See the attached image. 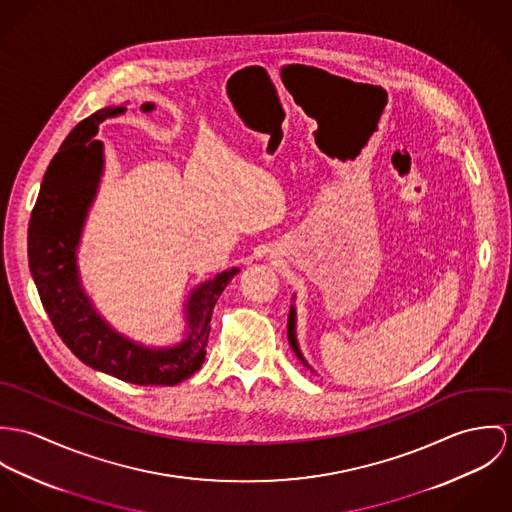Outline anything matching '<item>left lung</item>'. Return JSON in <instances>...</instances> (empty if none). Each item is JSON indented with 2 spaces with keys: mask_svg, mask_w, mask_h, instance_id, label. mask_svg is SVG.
Returning <instances> with one entry per match:
<instances>
[{
  "mask_svg": "<svg viewBox=\"0 0 512 512\" xmlns=\"http://www.w3.org/2000/svg\"><path fill=\"white\" fill-rule=\"evenodd\" d=\"M288 341H290V345H292L294 353L300 357V361H304V357H302V353H300V349H298L296 332H294V308H292V310H290V314H288Z\"/></svg>",
  "mask_w": 512,
  "mask_h": 512,
  "instance_id": "left-lung-1",
  "label": "left lung"
}]
</instances>
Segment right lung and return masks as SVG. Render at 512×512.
I'll return each instance as SVG.
<instances>
[{"instance_id":"1","label":"right lung","mask_w":512,"mask_h":512,"mask_svg":"<svg viewBox=\"0 0 512 512\" xmlns=\"http://www.w3.org/2000/svg\"><path fill=\"white\" fill-rule=\"evenodd\" d=\"M145 112L153 104L143 106ZM104 108L82 119L53 157L31 212L27 231L29 269L41 302L64 345L92 369L133 385L172 387L192 377L204 363L214 306L237 267L216 275L188 300V338L169 349H147L117 336L94 312L76 271V243L102 172L98 123L123 114Z\"/></svg>"}]
</instances>
